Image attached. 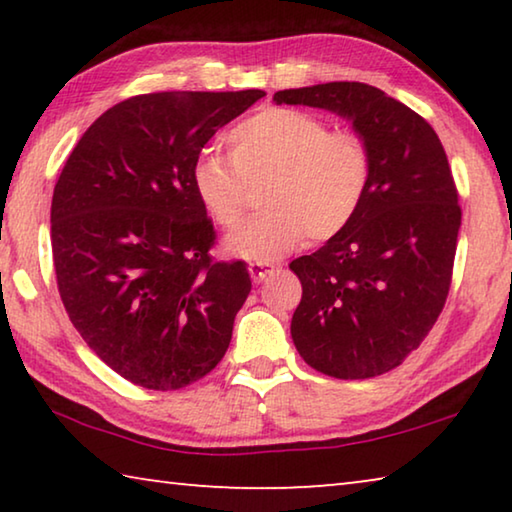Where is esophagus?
Instances as JSON below:
<instances>
[{
    "label": "esophagus",
    "instance_id": "1",
    "mask_svg": "<svg viewBox=\"0 0 512 512\" xmlns=\"http://www.w3.org/2000/svg\"><path fill=\"white\" fill-rule=\"evenodd\" d=\"M275 271V266H271V264H264V262H253V264H248V273H250V277H253L255 282H262V280H266L268 275H271Z\"/></svg>",
    "mask_w": 512,
    "mask_h": 512
}]
</instances>
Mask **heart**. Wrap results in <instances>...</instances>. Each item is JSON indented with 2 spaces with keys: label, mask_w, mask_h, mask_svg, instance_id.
Instances as JSON below:
<instances>
[{
  "label": "heart",
  "mask_w": 512,
  "mask_h": 512,
  "mask_svg": "<svg viewBox=\"0 0 512 512\" xmlns=\"http://www.w3.org/2000/svg\"><path fill=\"white\" fill-rule=\"evenodd\" d=\"M228 153L207 151L192 169L198 201L223 228L244 214L248 187L264 183L266 212L223 241L225 253L273 262L311 237L327 241L348 228L366 198L372 155L350 131L293 108H268L228 133Z\"/></svg>",
  "instance_id": "heart-1"
}]
</instances>
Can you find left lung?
Listing matches in <instances>:
<instances>
[{"instance_id": "8db88e82", "label": "left lung", "mask_w": 512, "mask_h": 512, "mask_svg": "<svg viewBox=\"0 0 512 512\" xmlns=\"http://www.w3.org/2000/svg\"><path fill=\"white\" fill-rule=\"evenodd\" d=\"M273 101L334 112L372 155L352 223L289 264L302 284L291 339L323 375H384L424 341L452 282L461 207L443 144L418 112L366 83L280 90Z\"/></svg>"}]
</instances>
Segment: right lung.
Here are the masks:
<instances>
[{
	"instance_id": "obj_1",
	"label": "right lung",
	"mask_w": 512,
	"mask_h": 512,
	"mask_svg": "<svg viewBox=\"0 0 512 512\" xmlns=\"http://www.w3.org/2000/svg\"><path fill=\"white\" fill-rule=\"evenodd\" d=\"M264 97L155 92L117 103L65 162L51 198L60 300L97 357L176 391L223 359L250 293L244 262H212L192 169L212 135Z\"/></svg>"
}]
</instances>
